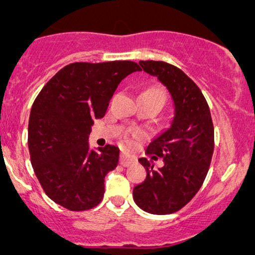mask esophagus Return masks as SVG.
I'll list each match as a JSON object with an SVG mask.
<instances>
[{
    "label": "esophagus",
    "mask_w": 255,
    "mask_h": 255,
    "mask_svg": "<svg viewBox=\"0 0 255 255\" xmlns=\"http://www.w3.org/2000/svg\"><path fill=\"white\" fill-rule=\"evenodd\" d=\"M120 163H121V165H123V166H129L130 164L135 163V158L134 156L129 155V154H127V153H122L121 154Z\"/></svg>",
    "instance_id": "1"
}]
</instances>
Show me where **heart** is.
<instances>
[{
  "label": "heart",
  "instance_id": "heart-1",
  "mask_svg": "<svg viewBox=\"0 0 255 255\" xmlns=\"http://www.w3.org/2000/svg\"><path fill=\"white\" fill-rule=\"evenodd\" d=\"M145 92H149V94H151V95H153V96L158 97V99L161 100V101H163V102H164V100H165V97H164V94L160 91V90L150 89V90H148V91H145Z\"/></svg>",
  "mask_w": 255,
  "mask_h": 255
}]
</instances>
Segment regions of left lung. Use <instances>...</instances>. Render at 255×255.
<instances>
[{
    "mask_svg": "<svg viewBox=\"0 0 255 255\" xmlns=\"http://www.w3.org/2000/svg\"><path fill=\"white\" fill-rule=\"evenodd\" d=\"M139 65L155 76L170 94L174 116L146 146L150 160L140 158L146 177L133 189L137 206L151 215H169L182 208L201 187L213 154V123L201 90L186 74L164 61L145 60ZM160 156L163 166L153 169Z\"/></svg>",
    "mask_w": 255,
    "mask_h": 255,
    "instance_id": "left-lung-1",
    "label": "left lung"
}]
</instances>
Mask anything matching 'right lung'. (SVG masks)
I'll use <instances>...</instances> for the list:
<instances>
[{
	"instance_id": "right-lung-1",
	"label": "right lung",
	"mask_w": 255,
	"mask_h": 255,
	"mask_svg": "<svg viewBox=\"0 0 255 255\" xmlns=\"http://www.w3.org/2000/svg\"><path fill=\"white\" fill-rule=\"evenodd\" d=\"M139 70L126 60L69 64L35 99L28 125L30 161L45 194L60 206L85 211L104 199L105 176L118 165L120 149H91L89 135L118 84Z\"/></svg>"
}]
</instances>
